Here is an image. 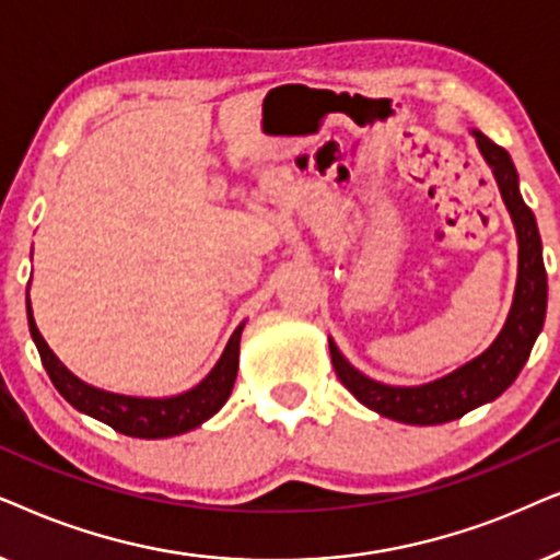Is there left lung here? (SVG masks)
<instances>
[{"instance_id": "obj_1", "label": "left lung", "mask_w": 560, "mask_h": 560, "mask_svg": "<svg viewBox=\"0 0 560 560\" xmlns=\"http://www.w3.org/2000/svg\"><path fill=\"white\" fill-rule=\"evenodd\" d=\"M474 136L481 148V155L494 171L499 191H502L506 210L512 214L520 241L517 292H514V304L504 330L479 358L468 361L466 366L456 369L453 374L422 386L378 384L350 366L330 340V358L340 384L361 405L407 424L451 422L471 412L483 401L497 399L523 371L533 342L542 330V319H546L548 276L546 264H542L538 222H535L530 207L523 202V194H520L517 186V171H514L510 153L502 145H497L494 140H489L483 132H474Z\"/></svg>"}]
</instances>
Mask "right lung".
<instances>
[{"label":"right lung","mask_w":560,"mask_h":560,"mask_svg":"<svg viewBox=\"0 0 560 560\" xmlns=\"http://www.w3.org/2000/svg\"><path fill=\"white\" fill-rule=\"evenodd\" d=\"M27 325L30 335H33L37 353H40L43 366H46L50 382L61 397L79 409L96 417V420L109 424L112 430L122 432L130 438H171L182 435V432L197 428L205 420L218 412L225 405L230 392H233L235 376H237V353H241V332L243 325L237 327L230 338L225 353L220 355L218 366H214L207 378H202L194 389L178 394V397L166 399H143V397H122V394H112L94 389L71 374L61 361L54 355V350L46 346L43 335L37 332L33 312H30L27 300Z\"/></svg>","instance_id":"obj_1"}]
</instances>
